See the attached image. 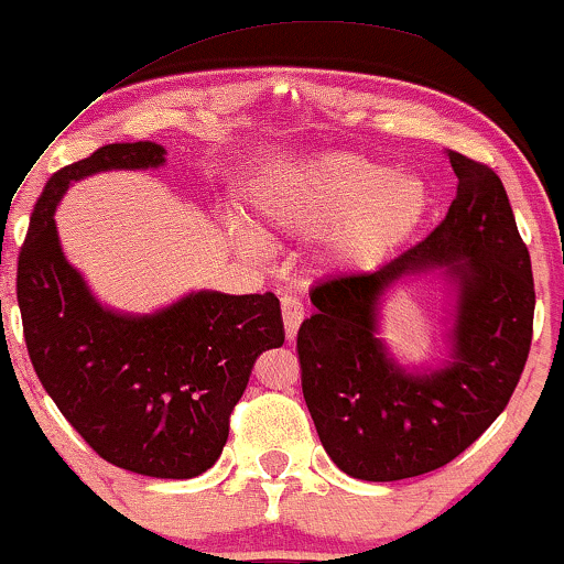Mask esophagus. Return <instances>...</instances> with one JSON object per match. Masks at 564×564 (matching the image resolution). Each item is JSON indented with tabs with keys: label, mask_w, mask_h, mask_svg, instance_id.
<instances>
[{
	"label": "esophagus",
	"mask_w": 564,
	"mask_h": 564,
	"mask_svg": "<svg viewBox=\"0 0 564 564\" xmlns=\"http://www.w3.org/2000/svg\"><path fill=\"white\" fill-rule=\"evenodd\" d=\"M282 319H284V335H288V340H295L297 327H301V322H303L301 297H295V295L282 297Z\"/></svg>",
	"instance_id": "1"
}]
</instances>
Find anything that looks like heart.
Instances as JSON below:
<instances>
[{"label":"heart","mask_w":564,"mask_h":564,"mask_svg":"<svg viewBox=\"0 0 564 564\" xmlns=\"http://www.w3.org/2000/svg\"><path fill=\"white\" fill-rule=\"evenodd\" d=\"M425 182L359 152H322L253 189L256 214L280 231L327 235V253L343 267H369L401 248L427 214ZM240 237L250 231L237 229Z\"/></svg>","instance_id":"heart-1"}]
</instances>
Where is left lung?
<instances>
[{"label": "left lung", "instance_id": "obj_1", "mask_svg": "<svg viewBox=\"0 0 564 564\" xmlns=\"http://www.w3.org/2000/svg\"><path fill=\"white\" fill-rule=\"evenodd\" d=\"M446 155L459 178L446 218L372 274L316 284V311L297 329L311 420L356 480L416 478L456 459L505 412L531 350V256L505 184L488 165ZM433 270L455 290L449 359L409 370L379 337L381 297Z\"/></svg>", "mask_w": 564, "mask_h": 564}]
</instances>
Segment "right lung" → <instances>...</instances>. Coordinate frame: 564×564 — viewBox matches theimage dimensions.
Masks as SVG:
<instances>
[{
  "label": "right lung",
  "mask_w": 564,
  "mask_h": 564,
  "mask_svg": "<svg viewBox=\"0 0 564 564\" xmlns=\"http://www.w3.org/2000/svg\"><path fill=\"white\" fill-rule=\"evenodd\" d=\"M163 163L161 144L118 142L59 169L20 248L18 306L33 369L76 433L110 465L187 480L216 465L256 359L284 343L280 301L197 290L152 314H123L70 267L55 224L73 182Z\"/></svg>",
  "instance_id": "add662e5"
}]
</instances>
